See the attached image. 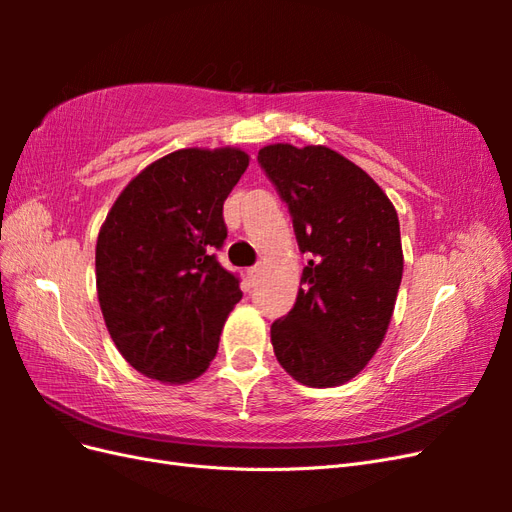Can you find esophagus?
Returning <instances> with one entry per match:
<instances>
[{"label":"esophagus","instance_id":"esophagus-1","mask_svg":"<svg viewBox=\"0 0 512 512\" xmlns=\"http://www.w3.org/2000/svg\"><path fill=\"white\" fill-rule=\"evenodd\" d=\"M260 273H262V267H260V265H254V267L247 269V277H250V282H252V284H256V282H258Z\"/></svg>","mask_w":512,"mask_h":512}]
</instances>
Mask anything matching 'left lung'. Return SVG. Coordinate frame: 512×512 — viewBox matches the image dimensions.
Returning <instances> with one entry per match:
<instances>
[{
	"label": "left lung",
	"mask_w": 512,
	"mask_h": 512,
	"mask_svg": "<svg viewBox=\"0 0 512 512\" xmlns=\"http://www.w3.org/2000/svg\"><path fill=\"white\" fill-rule=\"evenodd\" d=\"M258 162L309 254L297 303L271 324L288 374L314 389L352 380L389 329L404 273L393 203L361 166L324 145H267Z\"/></svg>",
	"instance_id": "left-lung-1"
}]
</instances>
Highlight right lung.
Here are the masks:
<instances>
[{
	"label": "right lung",
	"mask_w": 512,
	"mask_h": 512,
	"mask_svg": "<svg viewBox=\"0 0 512 512\" xmlns=\"http://www.w3.org/2000/svg\"><path fill=\"white\" fill-rule=\"evenodd\" d=\"M250 156L237 147L179 149L141 170L115 200L96 243V288L117 350L143 376L198 378L243 292L213 250L224 200Z\"/></svg>",
	"instance_id": "add662e5"
}]
</instances>
